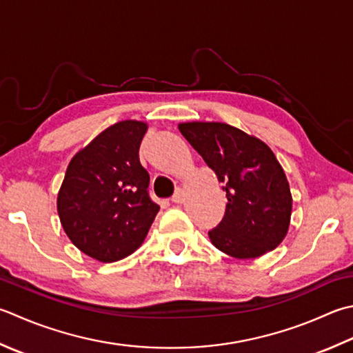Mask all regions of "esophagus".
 <instances>
[{"label":"esophagus","mask_w":353,"mask_h":353,"mask_svg":"<svg viewBox=\"0 0 353 353\" xmlns=\"http://www.w3.org/2000/svg\"><path fill=\"white\" fill-rule=\"evenodd\" d=\"M183 199H185L183 190L177 188V190H176V192H174V196L171 197V202H172V203H182V202H183Z\"/></svg>","instance_id":"1"}]
</instances>
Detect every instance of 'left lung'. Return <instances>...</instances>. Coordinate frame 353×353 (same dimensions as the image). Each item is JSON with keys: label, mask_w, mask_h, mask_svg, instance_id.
Masks as SVG:
<instances>
[{"label": "left lung", "mask_w": 353, "mask_h": 353, "mask_svg": "<svg viewBox=\"0 0 353 353\" xmlns=\"http://www.w3.org/2000/svg\"><path fill=\"white\" fill-rule=\"evenodd\" d=\"M179 130L226 191L225 216L211 243L234 259H257L286 237L292 194L277 157L259 137L223 122H183Z\"/></svg>", "instance_id": "1"}]
</instances>
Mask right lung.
<instances>
[{
    "instance_id": "1",
    "label": "right lung",
    "mask_w": 353,
    "mask_h": 353,
    "mask_svg": "<svg viewBox=\"0 0 353 353\" xmlns=\"http://www.w3.org/2000/svg\"><path fill=\"white\" fill-rule=\"evenodd\" d=\"M147 130L133 119L103 130L73 156L59 188L57 206L67 237L102 263L133 254L159 212L139 161Z\"/></svg>"
}]
</instances>
